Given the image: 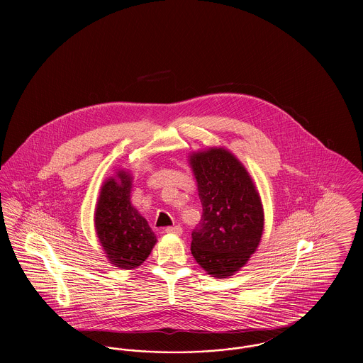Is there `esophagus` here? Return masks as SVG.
<instances>
[{"mask_svg": "<svg viewBox=\"0 0 363 363\" xmlns=\"http://www.w3.org/2000/svg\"><path fill=\"white\" fill-rule=\"evenodd\" d=\"M164 231H166L167 234L179 235V234H182V227H181V225H172V227H166Z\"/></svg>", "mask_w": 363, "mask_h": 363, "instance_id": "obj_1", "label": "esophagus"}]
</instances>
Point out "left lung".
I'll return each instance as SVG.
<instances>
[{"label":"left lung","instance_id":"left-lung-1","mask_svg":"<svg viewBox=\"0 0 363 363\" xmlns=\"http://www.w3.org/2000/svg\"><path fill=\"white\" fill-rule=\"evenodd\" d=\"M203 206L190 250L215 277H231L259 246L264 213L252 178L237 157L211 148L190 157Z\"/></svg>","mask_w":363,"mask_h":363}]
</instances>
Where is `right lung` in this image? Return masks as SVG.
<instances>
[{"mask_svg": "<svg viewBox=\"0 0 363 363\" xmlns=\"http://www.w3.org/2000/svg\"><path fill=\"white\" fill-rule=\"evenodd\" d=\"M120 181H106L95 213L98 238L111 264L132 269L147 259L156 237L148 222L130 203V177L122 172Z\"/></svg>", "mask_w": 363, "mask_h": 363, "instance_id": "obj_1", "label": "right lung"}]
</instances>
